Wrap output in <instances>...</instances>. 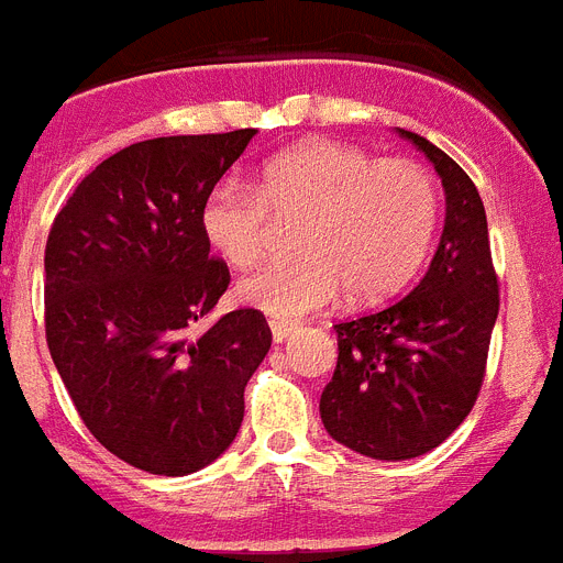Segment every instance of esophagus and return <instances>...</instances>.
<instances>
[{
  "instance_id": "1",
  "label": "esophagus",
  "mask_w": 563,
  "mask_h": 563,
  "mask_svg": "<svg viewBox=\"0 0 563 563\" xmlns=\"http://www.w3.org/2000/svg\"><path fill=\"white\" fill-rule=\"evenodd\" d=\"M271 330H273V341H276V344H282V341L290 339L292 324L290 321H282V319H271Z\"/></svg>"
}]
</instances>
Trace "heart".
<instances>
[{"label":"heart","instance_id":"b5f03b06","mask_svg":"<svg viewBox=\"0 0 563 563\" xmlns=\"http://www.w3.org/2000/svg\"><path fill=\"white\" fill-rule=\"evenodd\" d=\"M439 181L412 158H378L353 144L313 139L276 153L256 187L213 185L201 205V233L233 267L271 250L276 222H292L290 258L250 273L239 299L273 319L292 321L353 301H382L419 273L439 228Z\"/></svg>","mask_w":563,"mask_h":563}]
</instances>
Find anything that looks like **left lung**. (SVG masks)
<instances>
[{
  "instance_id": "8db88e82",
  "label": "left lung",
  "mask_w": 563,
  "mask_h": 563,
  "mask_svg": "<svg viewBox=\"0 0 563 563\" xmlns=\"http://www.w3.org/2000/svg\"><path fill=\"white\" fill-rule=\"evenodd\" d=\"M398 133L441 176L444 233L412 292L333 324L339 362L319 401L321 421L339 444L382 461L430 453L467 419L482 393L501 301L473 179L424 136Z\"/></svg>"
}]
</instances>
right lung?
<instances>
[{
	"mask_svg": "<svg viewBox=\"0 0 563 563\" xmlns=\"http://www.w3.org/2000/svg\"><path fill=\"white\" fill-rule=\"evenodd\" d=\"M253 136L131 144L79 181L47 233L53 364L93 439L144 473L187 475L219 459L271 350L253 307L199 328L230 285L201 233V205Z\"/></svg>",
	"mask_w": 563,
	"mask_h": 563,
	"instance_id": "add662e5",
	"label": "right lung"
}]
</instances>
